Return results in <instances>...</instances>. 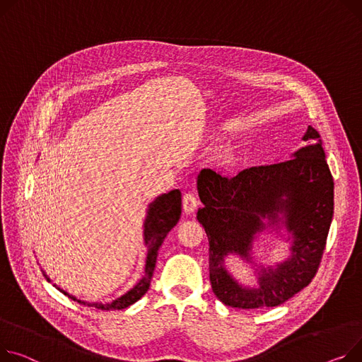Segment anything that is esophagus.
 I'll return each instance as SVG.
<instances>
[{
	"mask_svg": "<svg viewBox=\"0 0 362 362\" xmlns=\"http://www.w3.org/2000/svg\"><path fill=\"white\" fill-rule=\"evenodd\" d=\"M198 205H199V199L197 198L195 194H185L183 195V209L186 214L195 212Z\"/></svg>",
	"mask_w": 362,
	"mask_h": 362,
	"instance_id": "obj_1",
	"label": "esophagus"
}]
</instances>
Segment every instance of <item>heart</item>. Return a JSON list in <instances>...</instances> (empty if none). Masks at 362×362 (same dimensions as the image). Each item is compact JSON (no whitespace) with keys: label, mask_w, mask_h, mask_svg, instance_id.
Masks as SVG:
<instances>
[{"label":"heart","mask_w":362,"mask_h":362,"mask_svg":"<svg viewBox=\"0 0 362 362\" xmlns=\"http://www.w3.org/2000/svg\"><path fill=\"white\" fill-rule=\"evenodd\" d=\"M231 156H233V150H231V148H226V150H223V151L220 153V160H221L223 163H227V161L231 158Z\"/></svg>","instance_id":"obj_1"}]
</instances>
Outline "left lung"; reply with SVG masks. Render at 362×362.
<instances>
[{"label": "left lung", "mask_w": 362, "mask_h": 362, "mask_svg": "<svg viewBox=\"0 0 362 362\" xmlns=\"http://www.w3.org/2000/svg\"><path fill=\"white\" fill-rule=\"evenodd\" d=\"M307 146L291 160L250 167L234 177L209 168L198 175L204 204L197 218L209 242L212 291L235 308L275 307L294 297L315 278L333 216V177L319 132L308 127ZM268 228H285L292 255L274 267L252 260V242ZM238 254L256 266V287L240 284L226 271L225 257Z\"/></svg>", "instance_id": "obj_1"}]
</instances>
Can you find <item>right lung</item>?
<instances>
[{
    "instance_id": "right-lung-1",
    "label": "right lung",
    "mask_w": 362,
    "mask_h": 362,
    "mask_svg": "<svg viewBox=\"0 0 362 362\" xmlns=\"http://www.w3.org/2000/svg\"><path fill=\"white\" fill-rule=\"evenodd\" d=\"M182 214V194L179 189L170 190L168 194H163L157 197L147 209L146 221H144V245L147 247V257H146V269H144V276L131 288L128 293L120 296L119 298L110 301V303H88L84 300H78L74 296H69L66 291L61 290L57 286L61 293L68 296L71 300H74L83 305L95 307L102 310H122L134 303H136L144 294L148 291L153 272L156 268V260L158 255V249L167 233L170 231L179 221ZM45 278L51 282L47 275L43 272Z\"/></svg>"
}]
</instances>
